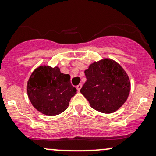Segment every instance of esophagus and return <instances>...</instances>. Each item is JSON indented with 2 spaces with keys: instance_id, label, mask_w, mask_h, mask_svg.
I'll return each instance as SVG.
<instances>
[{
  "instance_id": "esophagus-1",
  "label": "esophagus",
  "mask_w": 156,
  "mask_h": 156,
  "mask_svg": "<svg viewBox=\"0 0 156 156\" xmlns=\"http://www.w3.org/2000/svg\"><path fill=\"white\" fill-rule=\"evenodd\" d=\"M81 87H82V84H79L78 85H77L76 88H77V90H78V91H80V90H81Z\"/></svg>"
}]
</instances>
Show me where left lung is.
Segmentation results:
<instances>
[{"label":"left lung","mask_w":156,"mask_h":156,"mask_svg":"<svg viewBox=\"0 0 156 156\" xmlns=\"http://www.w3.org/2000/svg\"><path fill=\"white\" fill-rule=\"evenodd\" d=\"M87 81L80 92L93 108L103 113L117 111L127 100L130 82L126 72L115 61L94 62L84 71Z\"/></svg>","instance_id":"obj_1"}]
</instances>
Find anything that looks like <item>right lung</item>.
I'll list each match as a JSON object with an SVG mask.
<instances>
[{
  "label": "right lung",
  "instance_id": "obj_1",
  "mask_svg": "<svg viewBox=\"0 0 156 156\" xmlns=\"http://www.w3.org/2000/svg\"><path fill=\"white\" fill-rule=\"evenodd\" d=\"M76 91L71 84L70 75L62 73L57 66H41L32 72L27 84L31 104L37 111L49 116L65 111Z\"/></svg>",
  "mask_w": 156,
  "mask_h": 156
}]
</instances>
